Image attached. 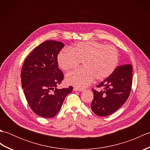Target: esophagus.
<instances>
[{"label":"esophagus","mask_w":150,"mask_h":150,"mask_svg":"<svg viewBox=\"0 0 150 150\" xmlns=\"http://www.w3.org/2000/svg\"><path fill=\"white\" fill-rule=\"evenodd\" d=\"M84 89H82V88H76V87H74L73 88V91H84Z\"/></svg>","instance_id":"esophagus-1"}]
</instances>
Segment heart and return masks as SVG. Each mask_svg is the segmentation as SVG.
I'll return each instance as SVG.
<instances>
[{
    "label": "heart",
    "instance_id": "obj_1",
    "mask_svg": "<svg viewBox=\"0 0 150 150\" xmlns=\"http://www.w3.org/2000/svg\"><path fill=\"white\" fill-rule=\"evenodd\" d=\"M57 60L64 71L75 68L82 61L83 68L68 73L66 80L74 86L84 88L95 78L102 81L112 74L119 62V53L112 46L86 41L76 44L71 49H63L59 53Z\"/></svg>",
    "mask_w": 150,
    "mask_h": 150
}]
</instances>
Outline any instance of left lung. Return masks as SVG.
<instances>
[{
	"label": "left lung",
	"mask_w": 150,
	"mask_h": 150,
	"mask_svg": "<svg viewBox=\"0 0 150 150\" xmlns=\"http://www.w3.org/2000/svg\"><path fill=\"white\" fill-rule=\"evenodd\" d=\"M132 71L131 64L118 66L109 77L97 86L100 90H92L94 97L91 108L95 114L110 115L126 103L132 89Z\"/></svg>",
	"instance_id": "1"
}]
</instances>
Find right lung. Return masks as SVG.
Segmentation results:
<instances>
[{"instance_id": "add662e5", "label": "right lung", "mask_w": 150, "mask_h": 150, "mask_svg": "<svg viewBox=\"0 0 150 150\" xmlns=\"http://www.w3.org/2000/svg\"><path fill=\"white\" fill-rule=\"evenodd\" d=\"M62 42L47 40L37 46L25 59L21 83L28 104L35 113L44 118L55 117L73 87L58 89L64 74L59 68L57 55Z\"/></svg>"}]
</instances>
